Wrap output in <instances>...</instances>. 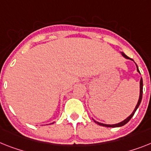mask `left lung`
I'll return each mask as SVG.
<instances>
[{
	"label": "left lung",
	"mask_w": 151,
	"mask_h": 151,
	"mask_svg": "<svg viewBox=\"0 0 151 151\" xmlns=\"http://www.w3.org/2000/svg\"><path fill=\"white\" fill-rule=\"evenodd\" d=\"M121 54H122V56L124 57L126 59H130V60H133V61H134V60H133V59L128 58V57L127 56L126 54H125L124 52H121ZM136 67H137V72H138V73H140V70H139V69H138V67H137V64H136ZM142 95H143V80H142V78H141V79H140V96H139V100H138V102H137V104L135 108H134V111H133L132 114H130V116H128V117H127L124 121H121V122L118 123V124H102V123H100V122H98V121H96L95 120H93V121H94L96 124H97L98 125H100V126L107 127H118L124 126V125L126 124L127 123L130 121V119L132 118V116H134V113L136 112L137 109L138 108V107H139V105H140V102H141V100H142Z\"/></svg>",
	"instance_id": "1"
}]
</instances>
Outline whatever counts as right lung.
<instances>
[{"label": "right lung", "mask_w": 151, "mask_h": 151, "mask_svg": "<svg viewBox=\"0 0 151 151\" xmlns=\"http://www.w3.org/2000/svg\"><path fill=\"white\" fill-rule=\"evenodd\" d=\"M54 124V123H51V124Z\"/></svg>", "instance_id": "right-lung-1"}]
</instances>
